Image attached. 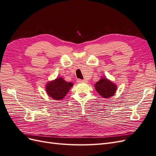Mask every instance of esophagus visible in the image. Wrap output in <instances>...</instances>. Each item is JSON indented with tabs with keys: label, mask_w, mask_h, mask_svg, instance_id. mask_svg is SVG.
Here are the masks:
<instances>
[{
	"label": "esophagus",
	"mask_w": 156,
	"mask_h": 156,
	"mask_svg": "<svg viewBox=\"0 0 156 156\" xmlns=\"http://www.w3.org/2000/svg\"><path fill=\"white\" fill-rule=\"evenodd\" d=\"M77 82L78 83H87V80H82V79H78L77 80Z\"/></svg>",
	"instance_id": "esophagus-1"
}]
</instances>
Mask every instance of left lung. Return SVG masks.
<instances>
[{"label":"left lung","mask_w":156,"mask_h":156,"mask_svg":"<svg viewBox=\"0 0 156 156\" xmlns=\"http://www.w3.org/2000/svg\"><path fill=\"white\" fill-rule=\"evenodd\" d=\"M95 88L100 96L104 98H108L114 96L116 91V85L110 80L103 77L95 84Z\"/></svg>","instance_id":"left-lung-1"}]
</instances>
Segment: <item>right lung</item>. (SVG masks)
I'll return each mask as SVG.
<instances>
[{
	"label": "right lung",
	"instance_id": "1",
	"mask_svg": "<svg viewBox=\"0 0 156 156\" xmlns=\"http://www.w3.org/2000/svg\"><path fill=\"white\" fill-rule=\"evenodd\" d=\"M73 85L72 83L66 81L62 77H58L54 81L48 83L45 90L48 96L53 100H61L66 96Z\"/></svg>",
	"mask_w": 156,
	"mask_h": 156
}]
</instances>
